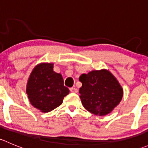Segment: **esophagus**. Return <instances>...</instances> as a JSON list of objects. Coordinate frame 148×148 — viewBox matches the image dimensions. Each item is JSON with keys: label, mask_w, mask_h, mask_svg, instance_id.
Listing matches in <instances>:
<instances>
[{"label": "esophagus", "mask_w": 148, "mask_h": 148, "mask_svg": "<svg viewBox=\"0 0 148 148\" xmlns=\"http://www.w3.org/2000/svg\"><path fill=\"white\" fill-rule=\"evenodd\" d=\"M70 92H73V93H77V92H78V90H77V88L71 87V88H70Z\"/></svg>", "instance_id": "esophagus-1"}]
</instances>
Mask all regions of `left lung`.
<instances>
[{
  "mask_svg": "<svg viewBox=\"0 0 148 148\" xmlns=\"http://www.w3.org/2000/svg\"><path fill=\"white\" fill-rule=\"evenodd\" d=\"M82 104L89 112L104 116L120 104L123 89L117 79L107 69L94 70L80 76Z\"/></svg>",
  "mask_w": 148,
  "mask_h": 148,
  "instance_id": "8db88e82",
  "label": "left lung"
}]
</instances>
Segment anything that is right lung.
<instances>
[{
	"label": "right lung",
	"instance_id": "obj_1",
	"mask_svg": "<svg viewBox=\"0 0 148 148\" xmlns=\"http://www.w3.org/2000/svg\"><path fill=\"white\" fill-rule=\"evenodd\" d=\"M53 64L41 63L31 73L26 94L31 104L41 112H49L62 104L69 90L60 74L53 71Z\"/></svg>",
	"mask_w": 148,
	"mask_h": 148
}]
</instances>
